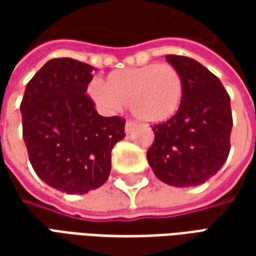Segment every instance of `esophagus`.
Instances as JSON below:
<instances>
[{"label": "esophagus", "mask_w": 256, "mask_h": 256, "mask_svg": "<svg viewBox=\"0 0 256 256\" xmlns=\"http://www.w3.org/2000/svg\"><path fill=\"white\" fill-rule=\"evenodd\" d=\"M134 126H136V122H133V120H128L126 124H124V132H126V133H130V132L133 130Z\"/></svg>", "instance_id": "obj_1"}]
</instances>
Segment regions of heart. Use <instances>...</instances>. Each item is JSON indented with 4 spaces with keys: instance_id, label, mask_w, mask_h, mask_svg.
<instances>
[{
    "instance_id": "1",
    "label": "heart",
    "mask_w": 256,
    "mask_h": 256,
    "mask_svg": "<svg viewBox=\"0 0 256 256\" xmlns=\"http://www.w3.org/2000/svg\"><path fill=\"white\" fill-rule=\"evenodd\" d=\"M90 98L106 114L130 106L134 116L146 123L164 122L181 106L184 80L172 64H146L116 70L88 89Z\"/></svg>"
}]
</instances>
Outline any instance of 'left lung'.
<instances>
[{
	"mask_svg": "<svg viewBox=\"0 0 256 256\" xmlns=\"http://www.w3.org/2000/svg\"><path fill=\"white\" fill-rule=\"evenodd\" d=\"M184 80L177 114L155 124L146 159L167 185L185 188L204 184L224 166L230 150L233 126L230 97L220 80L196 60L168 54Z\"/></svg>",
	"mask_w": 256,
	"mask_h": 256,
	"instance_id": "obj_1",
	"label": "left lung"
}]
</instances>
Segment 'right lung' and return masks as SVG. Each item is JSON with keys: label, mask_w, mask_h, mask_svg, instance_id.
<instances>
[{"label": "right lung", "mask_w": 256, "mask_h": 256, "mask_svg": "<svg viewBox=\"0 0 256 256\" xmlns=\"http://www.w3.org/2000/svg\"><path fill=\"white\" fill-rule=\"evenodd\" d=\"M93 67L70 58L49 60L26 86L23 138L36 176L49 186L84 194L110 177L111 150L126 120L101 116L86 94Z\"/></svg>", "instance_id": "1"}]
</instances>
